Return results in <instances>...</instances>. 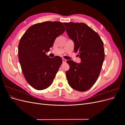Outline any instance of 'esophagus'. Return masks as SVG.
Returning <instances> with one entry per match:
<instances>
[{
  "mask_svg": "<svg viewBox=\"0 0 125 125\" xmlns=\"http://www.w3.org/2000/svg\"><path fill=\"white\" fill-rule=\"evenodd\" d=\"M62 62L63 63H65L66 62V59H64V58H62Z\"/></svg>",
  "mask_w": 125,
  "mask_h": 125,
  "instance_id": "esophagus-1",
  "label": "esophagus"
}]
</instances>
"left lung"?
Instances as JSON below:
<instances>
[{"label": "left lung", "mask_w": 125, "mask_h": 125, "mask_svg": "<svg viewBox=\"0 0 125 125\" xmlns=\"http://www.w3.org/2000/svg\"><path fill=\"white\" fill-rule=\"evenodd\" d=\"M67 34L74 43V51L81 62L67 60L66 75L72 88L80 92L90 89L99 77L105 58L103 42L99 35L83 23L65 22Z\"/></svg>", "instance_id": "8db88e82"}]
</instances>
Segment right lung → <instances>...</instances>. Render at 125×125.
<instances>
[{
  "label": "right lung",
  "mask_w": 125,
  "mask_h": 125,
  "mask_svg": "<svg viewBox=\"0 0 125 125\" xmlns=\"http://www.w3.org/2000/svg\"><path fill=\"white\" fill-rule=\"evenodd\" d=\"M65 31L62 22L46 21L32 25L21 37L19 60L25 80L34 89L44 90L53 82L62 60L58 56L50 58L46 52Z\"/></svg>",
  "instance_id": "right-lung-1"
}]
</instances>
